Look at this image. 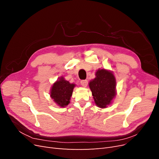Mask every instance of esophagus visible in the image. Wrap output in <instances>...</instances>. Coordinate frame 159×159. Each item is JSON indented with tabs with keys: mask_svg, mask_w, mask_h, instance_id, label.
I'll return each mask as SVG.
<instances>
[{
	"mask_svg": "<svg viewBox=\"0 0 159 159\" xmlns=\"http://www.w3.org/2000/svg\"><path fill=\"white\" fill-rule=\"evenodd\" d=\"M80 84H81V86H83V87H86V86L88 85V80H81Z\"/></svg>",
	"mask_w": 159,
	"mask_h": 159,
	"instance_id": "esophagus-1",
	"label": "esophagus"
}]
</instances>
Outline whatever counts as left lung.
<instances>
[{
    "mask_svg": "<svg viewBox=\"0 0 159 159\" xmlns=\"http://www.w3.org/2000/svg\"><path fill=\"white\" fill-rule=\"evenodd\" d=\"M94 102L100 108H106L112 102L116 95V80L113 72L99 69L95 78L89 84Z\"/></svg>",
    "mask_w": 159,
    "mask_h": 159,
    "instance_id": "8db88e82",
    "label": "left lung"
}]
</instances>
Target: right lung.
Wrapping results in <instances>:
<instances>
[{"instance_id":"add662e5","label":"right lung","mask_w":159,"mask_h":159,"mask_svg":"<svg viewBox=\"0 0 159 159\" xmlns=\"http://www.w3.org/2000/svg\"><path fill=\"white\" fill-rule=\"evenodd\" d=\"M75 86L74 84L61 77L53 84L50 91V97L54 102L61 107H65L70 103L71 96Z\"/></svg>"}]
</instances>
